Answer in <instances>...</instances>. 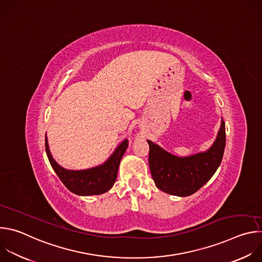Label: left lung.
<instances>
[{"label":"left lung","mask_w":262,"mask_h":262,"mask_svg":"<svg viewBox=\"0 0 262 262\" xmlns=\"http://www.w3.org/2000/svg\"><path fill=\"white\" fill-rule=\"evenodd\" d=\"M147 142L148 163L156 185L167 194L186 197L202 188L217 170L226 144L225 122L221 120L216 138L207 150L188 157H177L150 140Z\"/></svg>","instance_id":"8db88e82"}]
</instances>
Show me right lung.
<instances>
[{"instance_id": "right-lung-1", "label": "right lung", "mask_w": 262, "mask_h": 262, "mask_svg": "<svg viewBox=\"0 0 262 262\" xmlns=\"http://www.w3.org/2000/svg\"><path fill=\"white\" fill-rule=\"evenodd\" d=\"M128 146V140H123L110 156V158L99 166L85 170H68L61 167L50 151L48 137L46 135V150L54 171L66 188L79 196L100 195L107 192L114 185L119 164Z\"/></svg>"}]
</instances>
